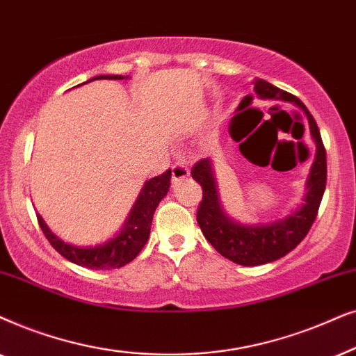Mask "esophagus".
Here are the masks:
<instances>
[{
	"label": "esophagus",
	"mask_w": 356,
	"mask_h": 356,
	"mask_svg": "<svg viewBox=\"0 0 356 356\" xmlns=\"http://www.w3.org/2000/svg\"><path fill=\"white\" fill-rule=\"evenodd\" d=\"M191 175V169L186 163H175L172 165V182H181Z\"/></svg>",
	"instance_id": "34e87169"
}]
</instances>
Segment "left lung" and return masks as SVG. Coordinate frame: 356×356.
<instances>
[{
  "mask_svg": "<svg viewBox=\"0 0 356 356\" xmlns=\"http://www.w3.org/2000/svg\"><path fill=\"white\" fill-rule=\"evenodd\" d=\"M254 91L264 101L267 99V101L291 102L305 112L311 138L316 143V156L306 181V195L301 205L285 218L272 222H259V225H243L225 211L218 193L215 168L210 158L198 161L193 165L192 177L200 184L203 191V198L197 210L198 226L208 243L222 257L244 267H255L285 257L306 238L317 216L327 181L325 148L322 145L317 123L305 104L293 94L273 86L265 79H255Z\"/></svg>",
  "mask_w": 356,
  "mask_h": 356,
  "instance_id": "left-lung-1",
  "label": "left lung"
}]
</instances>
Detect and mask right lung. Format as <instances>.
Here are the masks:
<instances>
[{
	"label": "right lung",
	"mask_w": 356,
	"mask_h": 356,
	"mask_svg": "<svg viewBox=\"0 0 356 356\" xmlns=\"http://www.w3.org/2000/svg\"><path fill=\"white\" fill-rule=\"evenodd\" d=\"M129 76L122 74H102L94 76L86 83L96 81V79H127ZM84 84V83H83ZM81 86V84H79ZM170 186V169L165 170L164 174L158 177L149 179L141 187L136 198L134 208L130 210V215L127 221L123 222V227L112 239L106 241L102 244L86 245V248H79V245L65 243L55 233H51L50 227L47 226L44 218L37 215L39 225L44 231L45 238L49 239L56 252L68 259L70 262L81 267L92 268V270H111L120 268L123 265L131 262L136 255L141 252L145 248L146 241L149 238L151 222H153V215L158 208L159 202L168 195Z\"/></svg>",
	"instance_id": "1"
}]
</instances>
